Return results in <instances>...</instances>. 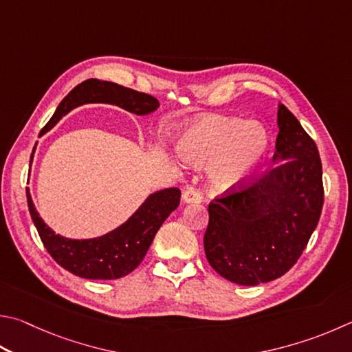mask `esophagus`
<instances>
[{"mask_svg": "<svg viewBox=\"0 0 352 352\" xmlns=\"http://www.w3.org/2000/svg\"><path fill=\"white\" fill-rule=\"evenodd\" d=\"M182 198H183L184 203H201V200H203L201 194L194 188H188L186 190H184Z\"/></svg>", "mask_w": 352, "mask_h": 352, "instance_id": "1", "label": "esophagus"}]
</instances>
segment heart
Instances as JSON below:
<instances>
[{
	"label": "heart",
	"mask_w": 352,
	"mask_h": 352,
	"mask_svg": "<svg viewBox=\"0 0 352 352\" xmlns=\"http://www.w3.org/2000/svg\"><path fill=\"white\" fill-rule=\"evenodd\" d=\"M270 149V135L257 121L235 117H203L178 135V151L194 164L209 163V183L219 190H231L249 180Z\"/></svg>",
	"instance_id": "heart-1"
}]
</instances>
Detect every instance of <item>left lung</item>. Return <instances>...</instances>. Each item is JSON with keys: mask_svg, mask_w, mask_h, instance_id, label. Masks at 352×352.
<instances>
[{"mask_svg": "<svg viewBox=\"0 0 352 352\" xmlns=\"http://www.w3.org/2000/svg\"><path fill=\"white\" fill-rule=\"evenodd\" d=\"M274 168L237 192L210 201L204 234L209 265L255 286L282 277L305 251L323 208L322 162L298 120L278 104Z\"/></svg>", "mask_w": 352, "mask_h": 352, "instance_id": "1", "label": "left lung"}]
</instances>
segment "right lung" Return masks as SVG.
I'll return each mask as SVG.
<instances>
[{
    "mask_svg": "<svg viewBox=\"0 0 352 352\" xmlns=\"http://www.w3.org/2000/svg\"><path fill=\"white\" fill-rule=\"evenodd\" d=\"M89 103L118 106L135 115L154 112L158 100L152 95L132 91L111 81L91 78L75 86L56 107L54 117L43 127L41 135L72 109ZM178 188L151 194L123 225L97 239L74 240L55 234L36 212L28 189L29 212L44 248L56 263L74 276L89 280H115L127 276L142 263L160 226L180 204Z\"/></svg>",
    "mask_w": 352,
    "mask_h": 352,
    "instance_id": "right-lung-1",
    "label": "right lung"
}]
</instances>
